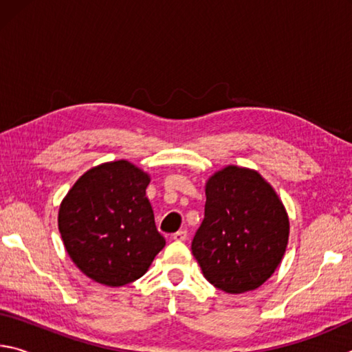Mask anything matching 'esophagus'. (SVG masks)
<instances>
[{
  "label": "esophagus",
  "mask_w": 352,
  "mask_h": 352,
  "mask_svg": "<svg viewBox=\"0 0 352 352\" xmlns=\"http://www.w3.org/2000/svg\"><path fill=\"white\" fill-rule=\"evenodd\" d=\"M174 241H186V237H188V231L186 230H180V231H177V233H174Z\"/></svg>",
  "instance_id": "esophagus-1"
}]
</instances>
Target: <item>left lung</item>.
Returning a JSON list of instances; mask_svg holds the SVG:
<instances>
[{
	"label": "left lung",
	"instance_id": "left-lung-1",
	"mask_svg": "<svg viewBox=\"0 0 352 352\" xmlns=\"http://www.w3.org/2000/svg\"><path fill=\"white\" fill-rule=\"evenodd\" d=\"M205 217L192 254L205 278L226 294L254 290L281 262L289 217L275 190L256 170L228 166L206 183Z\"/></svg>",
	"mask_w": 352,
	"mask_h": 352
}]
</instances>
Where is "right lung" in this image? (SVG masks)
I'll list each match as a JSON object with an SVG mask.
<instances>
[{"label":"right lung","mask_w":352,"mask_h":352,"mask_svg":"<svg viewBox=\"0 0 352 352\" xmlns=\"http://www.w3.org/2000/svg\"><path fill=\"white\" fill-rule=\"evenodd\" d=\"M151 178L126 160L85 172L58 210V231L74 264L119 287L141 278L166 245L146 197Z\"/></svg>","instance_id":"right-lung-1"}]
</instances>
